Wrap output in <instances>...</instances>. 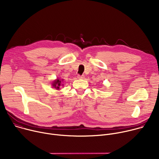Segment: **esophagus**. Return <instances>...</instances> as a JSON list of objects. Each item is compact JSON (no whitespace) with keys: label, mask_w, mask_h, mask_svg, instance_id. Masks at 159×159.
Instances as JSON below:
<instances>
[{"label":"esophagus","mask_w":159,"mask_h":159,"mask_svg":"<svg viewBox=\"0 0 159 159\" xmlns=\"http://www.w3.org/2000/svg\"><path fill=\"white\" fill-rule=\"evenodd\" d=\"M77 78L78 79H84L85 78V77L84 75H77Z\"/></svg>","instance_id":"34e87169"}]
</instances>
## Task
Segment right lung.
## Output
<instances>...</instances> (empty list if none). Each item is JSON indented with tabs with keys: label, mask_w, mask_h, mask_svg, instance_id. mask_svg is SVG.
Returning a JSON list of instances; mask_svg holds the SVG:
<instances>
[{
	"label": "right lung",
	"mask_w": 159,
	"mask_h": 159,
	"mask_svg": "<svg viewBox=\"0 0 159 159\" xmlns=\"http://www.w3.org/2000/svg\"><path fill=\"white\" fill-rule=\"evenodd\" d=\"M61 85V80H60L59 79H57L56 80L54 81L53 84H52V86L53 88L59 89H60V86Z\"/></svg>",
	"instance_id": "obj_1"
}]
</instances>
